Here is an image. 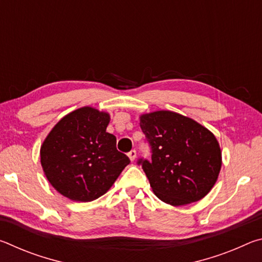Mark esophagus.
I'll return each mask as SVG.
<instances>
[{"instance_id": "obj_1", "label": "esophagus", "mask_w": 262, "mask_h": 262, "mask_svg": "<svg viewBox=\"0 0 262 262\" xmlns=\"http://www.w3.org/2000/svg\"><path fill=\"white\" fill-rule=\"evenodd\" d=\"M128 157H129V159H130L132 162H134L135 158H136V151H135V150H132V151L128 154Z\"/></svg>"}]
</instances>
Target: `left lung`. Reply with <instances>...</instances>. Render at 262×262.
Wrapping results in <instances>:
<instances>
[{
    "mask_svg": "<svg viewBox=\"0 0 262 262\" xmlns=\"http://www.w3.org/2000/svg\"><path fill=\"white\" fill-rule=\"evenodd\" d=\"M140 126L152 149L142 161L155 195L178 207L196 202L214 187L222 167L215 135L193 119L172 111L140 115Z\"/></svg>",
    "mask_w": 262,
    "mask_h": 262,
    "instance_id": "obj_1",
    "label": "left lung"
}]
</instances>
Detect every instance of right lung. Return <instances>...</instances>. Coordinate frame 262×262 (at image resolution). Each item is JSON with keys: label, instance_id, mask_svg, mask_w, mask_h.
I'll return each mask as SVG.
<instances>
[{"label": "right lung", "instance_id": "add662e5", "mask_svg": "<svg viewBox=\"0 0 262 262\" xmlns=\"http://www.w3.org/2000/svg\"><path fill=\"white\" fill-rule=\"evenodd\" d=\"M110 114L84 106L64 115L40 147L47 180L73 201L90 202L112 187L129 158L118 151L117 139L106 132Z\"/></svg>", "mask_w": 262, "mask_h": 262}]
</instances>
